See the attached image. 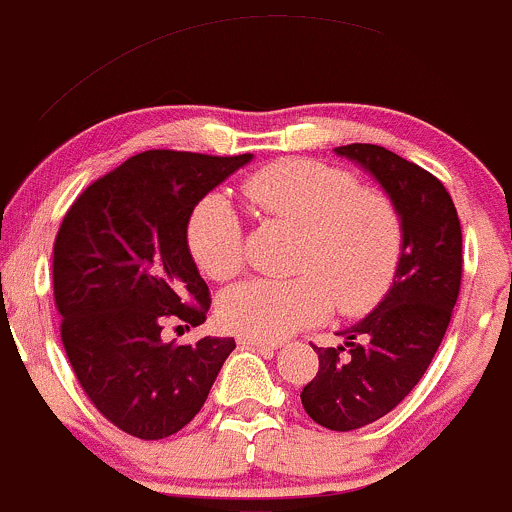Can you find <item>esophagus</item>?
Segmentation results:
<instances>
[{"instance_id":"34e87169","label":"esophagus","mask_w":512,"mask_h":512,"mask_svg":"<svg viewBox=\"0 0 512 512\" xmlns=\"http://www.w3.org/2000/svg\"><path fill=\"white\" fill-rule=\"evenodd\" d=\"M239 345H244V347H258V350H278V347H281V342H278V340H261V337H246V335H241V337H239Z\"/></svg>"}]
</instances>
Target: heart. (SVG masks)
<instances>
[{"label":"heart","instance_id":"b5f03b06","mask_svg":"<svg viewBox=\"0 0 512 512\" xmlns=\"http://www.w3.org/2000/svg\"><path fill=\"white\" fill-rule=\"evenodd\" d=\"M263 219L298 226L295 278H256L219 300L226 330L281 340L328 318L360 315L387 295L404 254V219L387 192L318 160H278L241 184ZM187 249L204 276L229 281L244 263V224L221 194H209L187 221Z\"/></svg>","mask_w":512,"mask_h":512}]
</instances>
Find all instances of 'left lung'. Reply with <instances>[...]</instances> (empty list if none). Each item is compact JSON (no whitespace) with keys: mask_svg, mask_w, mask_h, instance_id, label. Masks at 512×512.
Masks as SVG:
<instances>
[{"mask_svg":"<svg viewBox=\"0 0 512 512\" xmlns=\"http://www.w3.org/2000/svg\"><path fill=\"white\" fill-rule=\"evenodd\" d=\"M372 172L404 219V254L382 303L345 330V347H315L318 374L300 392L305 414L355 431L392 412L434 360L461 291V221L451 194L424 167L379 145L337 147Z\"/></svg>","mask_w":512,"mask_h":512,"instance_id":"left-lung-1","label":"left lung"}]
</instances>
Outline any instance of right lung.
Wrapping results in <instances>:
<instances>
[{"instance_id":"right-lung-1","label":"right lung","mask_w":512,"mask_h":512,"mask_svg":"<svg viewBox=\"0 0 512 512\" xmlns=\"http://www.w3.org/2000/svg\"><path fill=\"white\" fill-rule=\"evenodd\" d=\"M249 160L140 152L88 184L61 221L51 278L63 350L93 407L125 434L157 441L184 429L236 347L234 337L175 345L162 328L207 318L212 298L187 249V221Z\"/></svg>"}]
</instances>
